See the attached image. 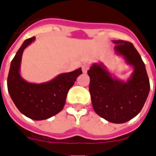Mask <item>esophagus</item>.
<instances>
[{"label": "esophagus", "mask_w": 156, "mask_h": 156, "mask_svg": "<svg viewBox=\"0 0 156 156\" xmlns=\"http://www.w3.org/2000/svg\"><path fill=\"white\" fill-rule=\"evenodd\" d=\"M81 67H82L83 72H84V73H86L88 71V69H89V65H88V64H84Z\"/></svg>", "instance_id": "34e87169"}]
</instances>
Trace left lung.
Instances as JSON below:
<instances>
[{"instance_id":"obj_1","label":"left lung","mask_w":156,"mask_h":156,"mask_svg":"<svg viewBox=\"0 0 156 156\" xmlns=\"http://www.w3.org/2000/svg\"><path fill=\"white\" fill-rule=\"evenodd\" d=\"M115 54L121 56L133 71L126 80L118 79L102 62L93 63L88 75L94 110L113 123H124L135 118L142 109L150 92L146 66L133 44L113 40Z\"/></svg>"}]
</instances>
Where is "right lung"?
<instances>
[{
	"instance_id": "obj_1",
	"label": "right lung",
	"mask_w": 156,
	"mask_h": 156,
	"mask_svg": "<svg viewBox=\"0 0 156 156\" xmlns=\"http://www.w3.org/2000/svg\"><path fill=\"white\" fill-rule=\"evenodd\" d=\"M35 37L28 38L21 45L10 63L7 79L8 92L20 112L33 120H45L62 110L66 95L81 68L59 74L47 82L31 83L21 76L20 65L24 49L34 42Z\"/></svg>"
}]
</instances>
